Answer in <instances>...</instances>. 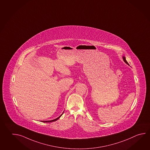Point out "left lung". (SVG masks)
Returning a JSON list of instances; mask_svg holds the SVG:
<instances>
[{"label": "left lung", "instance_id": "1", "mask_svg": "<svg viewBox=\"0 0 150 150\" xmlns=\"http://www.w3.org/2000/svg\"><path fill=\"white\" fill-rule=\"evenodd\" d=\"M123 60H124V61L125 62V63H126L127 64H129L128 63V62L127 61V60H126V59H125V57H123Z\"/></svg>", "mask_w": 150, "mask_h": 150}]
</instances>
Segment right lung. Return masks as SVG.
I'll list each match as a JSON object with an SVG mask.
<instances>
[{
  "mask_svg": "<svg viewBox=\"0 0 150 150\" xmlns=\"http://www.w3.org/2000/svg\"><path fill=\"white\" fill-rule=\"evenodd\" d=\"M64 112H63V113H64ZM63 113L61 114V115L60 116H59L58 117V118H57V119H55L54 120H50V121H42V122H53V121H57V120H58L60 117H61V115L63 114Z\"/></svg>",
  "mask_w": 150,
  "mask_h": 150,
  "instance_id": "1",
  "label": "right lung"
}]
</instances>
